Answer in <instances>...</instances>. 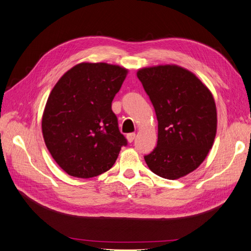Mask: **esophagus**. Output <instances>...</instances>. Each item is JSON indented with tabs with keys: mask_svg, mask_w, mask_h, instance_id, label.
Listing matches in <instances>:
<instances>
[{
	"mask_svg": "<svg viewBox=\"0 0 251 251\" xmlns=\"http://www.w3.org/2000/svg\"><path fill=\"white\" fill-rule=\"evenodd\" d=\"M127 141L129 142V143H131L133 140H135V138H136V133H133V132H131V133H128L127 135Z\"/></svg>",
	"mask_w": 251,
	"mask_h": 251,
	"instance_id": "esophagus-1",
	"label": "esophagus"
}]
</instances>
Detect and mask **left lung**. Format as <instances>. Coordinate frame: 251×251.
I'll return each mask as SVG.
<instances>
[{
  "mask_svg": "<svg viewBox=\"0 0 251 251\" xmlns=\"http://www.w3.org/2000/svg\"><path fill=\"white\" fill-rule=\"evenodd\" d=\"M137 75L158 121L157 145L144 156L145 162L160 177L187 176L205 159L216 136L212 93L196 75L177 65L142 68Z\"/></svg>",
  "mask_w": 251,
  "mask_h": 251,
  "instance_id": "left-lung-1",
  "label": "left lung"
}]
</instances>
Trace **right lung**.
<instances>
[{"label": "right lung", "mask_w": 251, "mask_h": 251, "mask_svg": "<svg viewBox=\"0 0 251 251\" xmlns=\"http://www.w3.org/2000/svg\"><path fill=\"white\" fill-rule=\"evenodd\" d=\"M127 73L107 63H80L52 89L43 136L52 158L69 176L89 178L108 171L127 145L111 109Z\"/></svg>", "instance_id": "right-lung-1"}]
</instances>
